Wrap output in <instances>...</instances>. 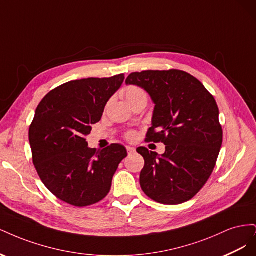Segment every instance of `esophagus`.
<instances>
[{
    "instance_id": "esophagus-1",
    "label": "esophagus",
    "mask_w": 256,
    "mask_h": 256,
    "mask_svg": "<svg viewBox=\"0 0 256 256\" xmlns=\"http://www.w3.org/2000/svg\"><path fill=\"white\" fill-rule=\"evenodd\" d=\"M126 148H127V152H128V154H129L136 152V148H134V147H130V146H127Z\"/></svg>"
}]
</instances>
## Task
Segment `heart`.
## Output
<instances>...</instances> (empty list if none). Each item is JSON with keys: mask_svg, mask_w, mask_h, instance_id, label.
<instances>
[{"mask_svg": "<svg viewBox=\"0 0 256 256\" xmlns=\"http://www.w3.org/2000/svg\"><path fill=\"white\" fill-rule=\"evenodd\" d=\"M122 94H124V96H125L126 100L130 106H132L134 104H136L138 102H142V100L147 102L146 92L142 88L136 86V85H128V86L124 88ZM134 138V132L127 134V138H129V140H131V138Z\"/></svg>", "mask_w": 256, "mask_h": 256, "instance_id": "heart-1", "label": "heart"}]
</instances>
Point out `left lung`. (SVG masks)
<instances>
[{
    "mask_svg": "<svg viewBox=\"0 0 256 256\" xmlns=\"http://www.w3.org/2000/svg\"><path fill=\"white\" fill-rule=\"evenodd\" d=\"M126 84L144 88L154 104L145 141L166 145L161 156L146 147L136 150L145 160L142 190L161 204L187 202L210 177L222 145L214 96L194 76L177 69L132 72Z\"/></svg>",
    "mask_w": 256,
    "mask_h": 256,
    "instance_id": "1",
    "label": "left lung"
}]
</instances>
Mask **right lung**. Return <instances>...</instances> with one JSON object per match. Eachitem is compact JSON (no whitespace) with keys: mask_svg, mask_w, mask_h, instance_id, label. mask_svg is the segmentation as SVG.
Masks as SVG:
<instances>
[{"mask_svg":"<svg viewBox=\"0 0 256 256\" xmlns=\"http://www.w3.org/2000/svg\"><path fill=\"white\" fill-rule=\"evenodd\" d=\"M124 79L120 74L67 82L48 92L37 106L28 130L33 164L46 187L65 203L85 207L104 198L118 164L127 157L120 144L100 150L90 148L85 140Z\"/></svg>","mask_w":256,"mask_h":256,"instance_id":"add662e5","label":"right lung"}]
</instances>
